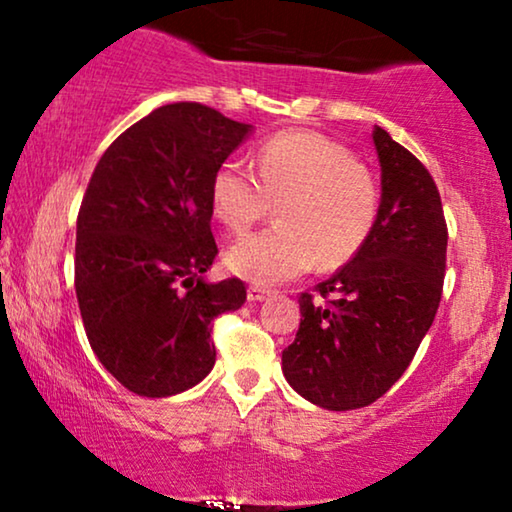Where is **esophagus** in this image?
I'll return each instance as SVG.
<instances>
[{
	"label": "esophagus",
	"mask_w": 512,
	"mask_h": 512,
	"mask_svg": "<svg viewBox=\"0 0 512 512\" xmlns=\"http://www.w3.org/2000/svg\"><path fill=\"white\" fill-rule=\"evenodd\" d=\"M268 296H270V291L263 289V286H249V291H247L249 303H261V300H265Z\"/></svg>",
	"instance_id": "esophagus-1"
}]
</instances>
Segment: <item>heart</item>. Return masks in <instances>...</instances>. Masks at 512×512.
Here are the masks:
<instances>
[{
    "label": "heart",
    "instance_id": "obj_1",
    "mask_svg": "<svg viewBox=\"0 0 512 512\" xmlns=\"http://www.w3.org/2000/svg\"><path fill=\"white\" fill-rule=\"evenodd\" d=\"M212 212L242 235L275 205L277 226L230 247L226 268L251 284H282L319 268H340L373 233L380 191L366 165L319 132L293 130L265 139L254 172L228 158L209 184Z\"/></svg>",
    "mask_w": 512,
    "mask_h": 512
}]
</instances>
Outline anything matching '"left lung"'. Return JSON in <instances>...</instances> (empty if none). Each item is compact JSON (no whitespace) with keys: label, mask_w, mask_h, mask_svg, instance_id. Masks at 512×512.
<instances>
[{"label":"left lung","mask_w":512,"mask_h":512,"mask_svg":"<svg viewBox=\"0 0 512 512\" xmlns=\"http://www.w3.org/2000/svg\"><path fill=\"white\" fill-rule=\"evenodd\" d=\"M382 195L370 237L300 296V328L282 352L286 382L326 410H356L387 394L433 324L445 277L447 226L436 181L412 153L373 130Z\"/></svg>","instance_id":"left-lung-1"}]
</instances>
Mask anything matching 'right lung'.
Instances as JSON below:
<instances>
[{"label": "right lung", "mask_w": 512, "mask_h": 512, "mask_svg": "<svg viewBox=\"0 0 512 512\" xmlns=\"http://www.w3.org/2000/svg\"><path fill=\"white\" fill-rule=\"evenodd\" d=\"M254 125L198 102L153 109L104 151L76 219L74 286L90 347L146 398L205 380L212 321L240 310V279L207 282L212 174Z\"/></svg>", "instance_id": "obj_1"}]
</instances>
